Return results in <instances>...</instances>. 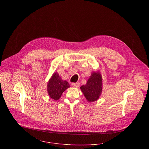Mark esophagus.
<instances>
[{"label":"esophagus","mask_w":149,"mask_h":149,"mask_svg":"<svg viewBox=\"0 0 149 149\" xmlns=\"http://www.w3.org/2000/svg\"><path fill=\"white\" fill-rule=\"evenodd\" d=\"M72 86L74 87H75V88H78L80 86V83L79 82H77V83H72Z\"/></svg>","instance_id":"obj_1"}]
</instances>
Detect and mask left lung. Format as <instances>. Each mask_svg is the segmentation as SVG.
<instances>
[{
    "label": "left lung",
    "instance_id": "8db88e82",
    "mask_svg": "<svg viewBox=\"0 0 149 149\" xmlns=\"http://www.w3.org/2000/svg\"><path fill=\"white\" fill-rule=\"evenodd\" d=\"M80 89L88 102L97 101L102 90V78L100 71L92 72L87 84L82 86Z\"/></svg>",
    "mask_w": 149,
    "mask_h": 149
}]
</instances>
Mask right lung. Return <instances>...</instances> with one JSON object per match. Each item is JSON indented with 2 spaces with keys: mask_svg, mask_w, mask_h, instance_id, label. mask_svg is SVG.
I'll return each instance as SVG.
<instances>
[{
  "mask_svg": "<svg viewBox=\"0 0 149 149\" xmlns=\"http://www.w3.org/2000/svg\"><path fill=\"white\" fill-rule=\"evenodd\" d=\"M70 85L66 80H62L57 72H54L47 84V91L50 98L56 101Z\"/></svg>",
  "mask_w": 149,
  "mask_h": 149,
  "instance_id": "add662e5",
  "label": "right lung"
}]
</instances>
